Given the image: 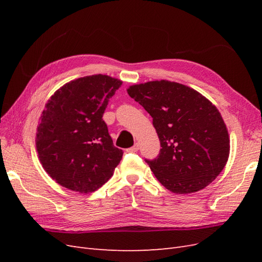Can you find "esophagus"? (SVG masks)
Listing matches in <instances>:
<instances>
[{"label": "esophagus", "instance_id": "1", "mask_svg": "<svg viewBox=\"0 0 262 262\" xmlns=\"http://www.w3.org/2000/svg\"><path fill=\"white\" fill-rule=\"evenodd\" d=\"M138 149H139V144L136 143L132 147L126 148V152H128V153H136V152H138Z\"/></svg>", "mask_w": 262, "mask_h": 262}]
</instances>
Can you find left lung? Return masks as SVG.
Here are the masks:
<instances>
[{"mask_svg":"<svg viewBox=\"0 0 262 262\" xmlns=\"http://www.w3.org/2000/svg\"><path fill=\"white\" fill-rule=\"evenodd\" d=\"M129 96L153 118L161 153L146 161L169 191L193 193L223 170L229 156V136L217 108L202 94L166 80L128 87Z\"/></svg>","mask_w":262,"mask_h":262,"instance_id":"1","label":"left lung"}]
</instances>
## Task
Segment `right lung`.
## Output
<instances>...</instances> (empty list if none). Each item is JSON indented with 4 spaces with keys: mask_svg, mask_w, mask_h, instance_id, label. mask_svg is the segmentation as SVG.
Instances as JSON below:
<instances>
[{
    "mask_svg": "<svg viewBox=\"0 0 262 262\" xmlns=\"http://www.w3.org/2000/svg\"><path fill=\"white\" fill-rule=\"evenodd\" d=\"M122 85L95 74L63 85L47 101L37 125L36 148L47 173L72 191H96L112 178L123 152L102 120L109 99Z\"/></svg>",
    "mask_w": 262,
    "mask_h": 262,
    "instance_id": "add662e5",
    "label": "right lung"
}]
</instances>
